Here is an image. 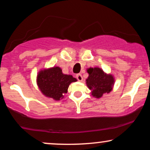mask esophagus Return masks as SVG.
Instances as JSON below:
<instances>
[{
  "mask_svg": "<svg viewBox=\"0 0 150 150\" xmlns=\"http://www.w3.org/2000/svg\"><path fill=\"white\" fill-rule=\"evenodd\" d=\"M76 77H77V80L80 81V82H82V81L83 80L82 76L80 75V74H78V75H76Z\"/></svg>",
  "mask_w": 150,
  "mask_h": 150,
  "instance_id": "obj_1",
  "label": "esophagus"
}]
</instances>
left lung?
Listing matches in <instances>:
<instances>
[{
  "label": "left lung",
  "instance_id": "obj_1",
  "mask_svg": "<svg viewBox=\"0 0 150 150\" xmlns=\"http://www.w3.org/2000/svg\"><path fill=\"white\" fill-rule=\"evenodd\" d=\"M89 76L86 84L91 90V94L96 98H100L105 93H109L115 85V77L107 73L99 67H90L86 69Z\"/></svg>",
  "mask_w": 150,
  "mask_h": 150
}]
</instances>
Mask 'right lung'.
<instances>
[{
	"label": "right lung",
	"mask_w": 150,
	"mask_h": 150,
	"mask_svg": "<svg viewBox=\"0 0 150 150\" xmlns=\"http://www.w3.org/2000/svg\"><path fill=\"white\" fill-rule=\"evenodd\" d=\"M77 81L72 75L63 73L59 66L42 68L36 77V84L42 95L54 100L64 98L70 84Z\"/></svg>",
	"instance_id": "add662e5"
}]
</instances>
